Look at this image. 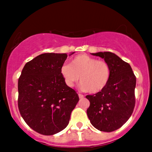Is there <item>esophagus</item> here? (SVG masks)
<instances>
[{"mask_svg": "<svg viewBox=\"0 0 152 152\" xmlns=\"http://www.w3.org/2000/svg\"><path fill=\"white\" fill-rule=\"evenodd\" d=\"M78 97H79V99H83L84 98V96L82 95L81 94H78Z\"/></svg>", "mask_w": 152, "mask_h": 152, "instance_id": "esophagus-1", "label": "esophagus"}]
</instances>
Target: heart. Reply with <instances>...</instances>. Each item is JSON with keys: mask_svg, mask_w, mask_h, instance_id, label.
I'll return each mask as SVG.
<instances>
[{"mask_svg": "<svg viewBox=\"0 0 152 152\" xmlns=\"http://www.w3.org/2000/svg\"><path fill=\"white\" fill-rule=\"evenodd\" d=\"M66 84L73 87L80 77L81 88L91 94L104 89L111 76V69L107 62L97 60L86 54L76 56L71 59L70 65L64 64L60 69Z\"/></svg>", "mask_w": 152, "mask_h": 152, "instance_id": "1", "label": "heart"}]
</instances>
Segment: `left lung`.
<instances>
[{"mask_svg": "<svg viewBox=\"0 0 152 152\" xmlns=\"http://www.w3.org/2000/svg\"><path fill=\"white\" fill-rule=\"evenodd\" d=\"M91 54L104 58L109 64L111 76L104 89L86 96L90 102L87 116L98 130L114 132L123 126L133 113L137 79L129 64L115 53L98 52Z\"/></svg>", "mask_w": 152, "mask_h": 152, "instance_id": "left-lung-1", "label": "left lung"}]
</instances>
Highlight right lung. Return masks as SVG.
<instances>
[{"label": "right lung", "instance_id": "1", "mask_svg": "<svg viewBox=\"0 0 152 152\" xmlns=\"http://www.w3.org/2000/svg\"><path fill=\"white\" fill-rule=\"evenodd\" d=\"M67 56L66 53L41 54L26 63L18 78L20 114L32 129L43 135L64 129L79 100L61 75Z\"/></svg>", "mask_w": 152, "mask_h": 152}]
</instances>
